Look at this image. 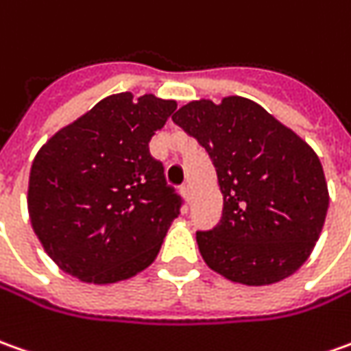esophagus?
I'll use <instances>...</instances> for the list:
<instances>
[{"label": "esophagus", "instance_id": "esophagus-1", "mask_svg": "<svg viewBox=\"0 0 351 351\" xmlns=\"http://www.w3.org/2000/svg\"><path fill=\"white\" fill-rule=\"evenodd\" d=\"M180 193L183 195V199H185L187 203L191 201V189H189V185H181Z\"/></svg>", "mask_w": 351, "mask_h": 351}]
</instances>
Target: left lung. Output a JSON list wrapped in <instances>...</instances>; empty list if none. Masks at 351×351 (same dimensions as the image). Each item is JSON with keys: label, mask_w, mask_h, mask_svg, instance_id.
Segmentation results:
<instances>
[{"label": "left lung", "mask_w": 351, "mask_h": 351, "mask_svg": "<svg viewBox=\"0 0 351 351\" xmlns=\"http://www.w3.org/2000/svg\"><path fill=\"white\" fill-rule=\"evenodd\" d=\"M171 119L208 152L224 195L220 222L197 232L204 263L245 286L293 274L311 255L328 210L313 148L241 96L189 102Z\"/></svg>", "instance_id": "1"}]
</instances>
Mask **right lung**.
I'll return each mask as SVG.
<instances>
[{
    "instance_id": "add662e5",
    "label": "right lung",
    "mask_w": 351,
    "mask_h": 351,
    "mask_svg": "<svg viewBox=\"0 0 351 351\" xmlns=\"http://www.w3.org/2000/svg\"><path fill=\"white\" fill-rule=\"evenodd\" d=\"M176 108L152 94H114L40 148L28 213L61 270L114 284L156 258L183 199L166 183L148 143Z\"/></svg>"
}]
</instances>
